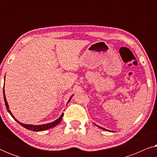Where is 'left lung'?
Listing matches in <instances>:
<instances>
[{"label":"left lung","instance_id":"8db88e82","mask_svg":"<svg viewBox=\"0 0 157 157\" xmlns=\"http://www.w3.org/2000/svg\"><path fill=\"white\" fill-rule=\"evenodd\" d=\"M95 125H96V124H95ZM96 126H98V127H99V128H101V129H103V130H106V131H109V130H107V129H106V128H102V127H101V126H98V125H96Z\"/></svg>","mask_w":157,"mask_h":157}]
</instances>
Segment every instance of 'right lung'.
Wrapping results in <instances>:
<instances>
[{
  "label": "right lung",
  "mask_w": 157,
  "mask_h": 157,
  "mask_svg": "<svg viewBox=\"0 0 157 157\" xmlns=\"http://www.w3.org/2000/svg\"><path fill=\"white\" fill-rule=\"evenodd\" d=\"M3 97H4V101H5V104H6V109H7L8 113H9L11 115V117L13 118V119L16 120V121L18 122L19 124H21V126H23V127L25 128H27V129L31 130V131H33V132H41V131H45V130L48 129V128L54 127V126L58 125V124H59L60 122L62 121V118H63V116L64 114L63 113H62L61 117H60L58 119L56 120V121L51 122V123L43 124V125H32V124H25L21 123V122H19L18 120H17L16 118H15L13 116L11 111H10L9 106H8V104L7 101H6V95H5V91H4V87H3ZM71 97H72V96H71ZM71 98H70V99H71ZM70 99L68 100V102H69Z\"/></svg>",
  "instance_id": "1"
}]
</instances>
